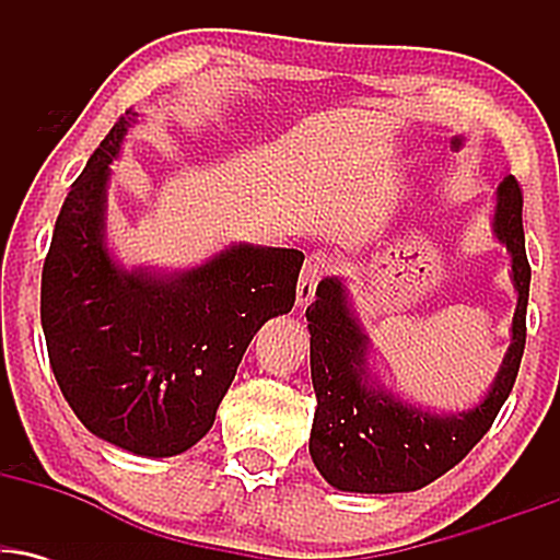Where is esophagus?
Returning a JSON list of instances; mask_svg holds the SVG:
<instances>
[{
    "instance_id": "34e87169",
    "label": "esophagus",
    "mask_w": 560,
    "mask_h": 560,
    "mask_svg": "<svg viewBox=\"0 0 560 560\" xmlns=\"http://www.w3.org/2000/svg\"><path fill=\"white\" fill-rule=\"evenodd\" d=\"M331 268H334V260L326 253L307 255L305 266H302V271H300V281H298V305L300 307L307 305V302L313 300L318 281L324 279Z\"/></svg>"
}]
</instances>
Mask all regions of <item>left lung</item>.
I'll use <instances>...</instances> for the list:
<instances>
[{
  "label": "left lung",
  "instance_id": "1",
  "mask_svg": "<svg viewBox=\"0 0 560 560\" xmlns=\"http://www.w3.org/2000/svg\"><path fill=\"white\" fill-rule=\"evenodd\" d=\"M522 208V189L508 176L498 186L492 231L511 253V276L518 292L511 347L490 392L464 413H429L384 389L369 371V337L352 313L345 284L339 279L320 281L316 302L305 311L318 400L311 458L331 487L371 494L421 490L458 466L490 432L516 382L526 345L532 268Z\"/></svg>",
  "mask_w": 560,
  "mask_h": 560
}]
</instances>
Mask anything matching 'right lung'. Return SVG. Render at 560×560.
Masks as SVG:
<instances>
[{
    "mask_svg": "<svg viewBox=\"0 0 560 560\" xmlns=\"http://www.w3.org/2000/svg\"><path fill=\"white\" fill-rule=\"evenodd\" d=\"M126 110L70 186L42 271V329L73 413L100 440L168 458L210 432L244 350L289 313L305 255L231 244L178 273L126 271L105 242Z\"/></svg>",
    "mask_w": 560,
    "mask_h": 560,
    "instance_id": "add662e5",
    "label": "right lung"
}]
</instances>
